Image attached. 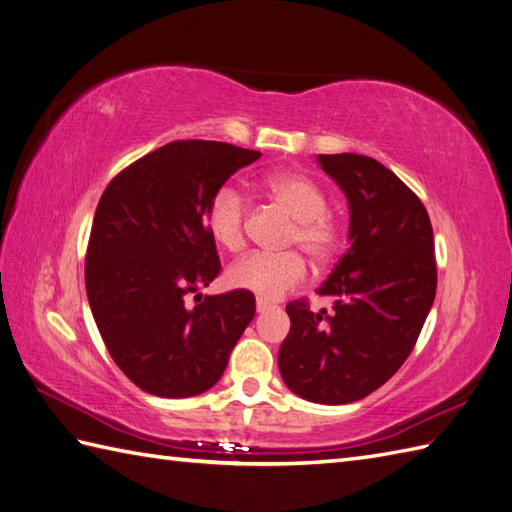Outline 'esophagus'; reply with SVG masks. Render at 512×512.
Listing matches in <instances>:
<instances>
[{"label":"esophagus","mask_w":512,"mask_h":512,"mask_svg":"<svg viewBox=\"0 0 512 512\" xmlns=\"http://www.w3.org/2000/svg\"><path fill=\"white\" fill-rule=\"evenodd\" d=\"M270 308H275V303H270L268 299H262V297L257 299V312H266Z\"/></svg>","instance_id":"1"}]
</instances>
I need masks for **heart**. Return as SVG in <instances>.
Masks as SVG:
<instances>
[{"label":"heart","mask_w":512,"mask_h":512,"mask_svg":"<svg viewBox=\"0 0 512 512\" xmlns=\"http://www.w3.org/2000/svg\"><path fill=\"white\" fill-rule=\"evenodd\" d=\"M268 198L277 202L292 220L284 246L301 248L314 264H328L341 244V226L328 211L323 187L297 171H281L264 182ZM248 200L233 184H222L204 211V224L213 242L237 253L246 244ZM308 275L299 250L286 253H253L226 270L228 286L253 292L262 299H277L303 284Z\"/></svg>","instance_id":"obj_1"}]
</instances>
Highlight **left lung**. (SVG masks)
Wrapping results in <instances>:
<instances>
[{"label":"left lung","instance_id":"1","mask_svg":"<svg viewBox=\"0 0 512 512\" xmlns=\"http://www.w3.org/2000/svg\"><path fill=\"white\" fill-rule=\"evenodd\" d=\"M321 169L350 202L352 246L319 288L332 314L290 301L279 372L321 405L361 400L385 385L416 345L436 299L433 228L420 198L378 160L321 154Z\"/></svg>","mask_w":512,"mask_h":512}]
</instances>
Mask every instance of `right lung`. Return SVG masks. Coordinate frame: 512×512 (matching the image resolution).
<instances>
[{"mask_svg":"<svg viewBox=\"0 0 512 512\" xmlns=\"http://www.w3.org/2000/svg\"><path fill=\"white\" fill-rule=\"evenodd\" d=\"M259 151L173 140L112 178L96 206L85 290L107 352L147 394L189 398L211 389L255 317V295L209 286L222 264L204 224L211 195Z\"/></svg>","mask_w":512,"mask_h":512,"instance_id":"1","label":"right lung"}]
</instances>
